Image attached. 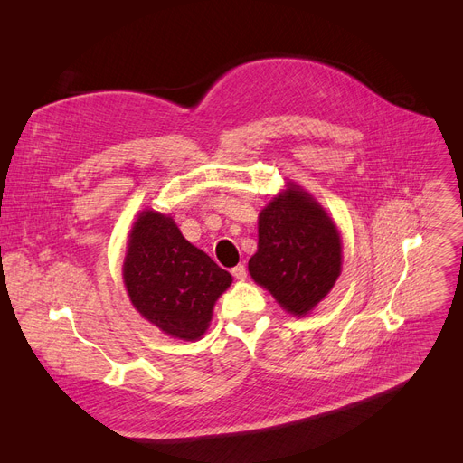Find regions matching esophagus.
Listing matches in <instances>:
<instances>
[{
	"mask_svg": "<svg viewBox=\"0 0 463 463\" xmlns=\"http://www.w3.org/2000/svg\"><path fill=\"white\" fill-rule=\"evenodd\" d=\"M231 274H232L236 279L244 281V279H246V276H248V272H246V266H244V264H238V266H234V269L231 270Z\"/></svg>",
	"mask_w": 463,
	"mask_h": 463,
	"instance_id": "34e87169",
	"label": "esophagus"
}]
</instances>
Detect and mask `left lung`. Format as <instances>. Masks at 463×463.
<instances>
[{
  "instance_id": "left-lung-1",
  "label": "left lung",
  "mask_w": 463,
  "mask_h": 463,
  "mask_svg": "<svg viewBox=\"0 0 463 463\" xmlns=\"http://www.w3.org/2000/svg\"><path fill=\"white\" fill-rule=\"evenodd\" d=\"M248 269L285 311L304 317L342 274V238L321 204L288 182L259 213V246Z\"/></svg>"
}]
</instances>
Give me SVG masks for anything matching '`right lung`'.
<instances>
[{
	"label": "right lung",
	"instance_id": "1",
	"mask_svg": "<svg viewBox=\"0 0 463 463\" xmlns=\"http://www.w3.org/2000/svg\"><path fill=\"white\" fill-rule=\"evenodd\" d=\"M124 283L135 309L166 335L199 339L232 276L182 236L170 215L144 210L133 223Z\"/></svg>",
	"mask_w": 463,
	"mask_h": 463
}]
</instances>
